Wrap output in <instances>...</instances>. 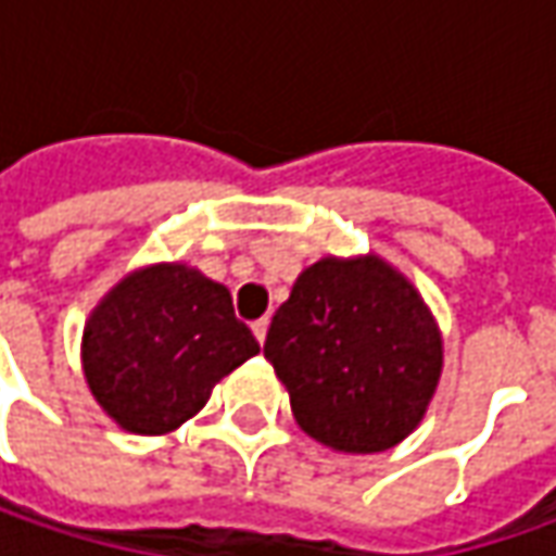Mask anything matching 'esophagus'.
<instances>
[{
    "mask_svg": "<svg viewBox=\"0 0 556 556\" xmlns=\"http://www.w3.org/2000/svg\"><path fill=\"white\" fill-rule=\"evenodd\" d=\"M266 333H268V318H260V321H253V337H256L260 343H266Z\"/></svg>",
    "mask_w": 556,
    "mask_h": 556,
    "instance_id": "esophagus-1",
    "label": "esophagus"
}]
</instances>
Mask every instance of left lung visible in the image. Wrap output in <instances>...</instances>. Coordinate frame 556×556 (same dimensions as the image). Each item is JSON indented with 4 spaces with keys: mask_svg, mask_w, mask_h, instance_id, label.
Masks as SVG:
<instances>
[{
    "mask_svg": "<svg viewBox=\"0 0 556 556\" xmlns=\"http://www.w3.org/2000/svg\"><path fill=\"white\" fill-rule=\"evenodd\" d=\"M296 424L343 455L399 445L442 377V333L417 288L377 253L300 271L266 337Z\"/></svg>",
    "mask_w": 556,
    "mask_h": 556,
    "instance_id": "left-lung-1",
    "label": "left lung"
}]
</instances>
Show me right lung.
<instances>
[{"mask_svg": "<svg viewBox=\"0 0 556 556\" xmlns=\"http://www.w3.org/2000/svg\"><path fill=\"white\" fill-rule=\"evenodd\" d=\"M260 353L231 293L188 263L123 275L83 328V377L126 433L163 437L206 405L225 374Z\"/></svg>", "mask_w": 556, "mask_h": 556, "instance_id": "right-lung-1", "label": "right lung"}]
</instances>
